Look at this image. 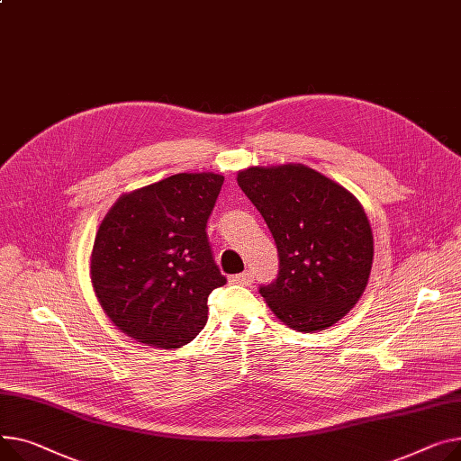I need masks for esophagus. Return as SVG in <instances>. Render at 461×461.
<instances>
[{"instance_id": "1", "label": "esophagus", "mask_w": 461, "mask_h": 461, "mask_svg": "<svg viewBox=\"0 0 461 461\" xmlns=\"http://www.w3.org/2000/svg\"><path fill=\"white\" fill-rule=\"evenodd\" d=\"M230 282L231 284H239V285H250L254 282V272L247 270V272H240L235 276H230Z\"/></svg>"}]
</instances>
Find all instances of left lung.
I'll return each instance as SVG.
<instances>
[{"mask_svg":"<svg viewBox=\"0 0 461 461\" xmlns=\"http://www.w3.org/2000/svg\"><path fill=\"white\" fill-rule=\"evenodd\" d=\"M237 183L278 249V278L259 287L270 312L305 333L341 321L369 284L375 258L373 230L357 198L302 163L249 167Z\"/></svg>","mask_w":461,"mask_h":461,"instance_id":"8db88e82","label":"left lung"}]
</instances>
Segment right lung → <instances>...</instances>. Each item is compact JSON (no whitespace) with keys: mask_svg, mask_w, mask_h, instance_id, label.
<instances>
[{"mask_svg":"<svg viewBox=\"0 0 461 461\" xmlns=\"http://www.w3.org/2000/svg\"><path fill=\"white\" fill-rule=\"evenodd\" d=\"M224 176L181 172L122 194L90 254V282L109 321L156 348L191 343L207 296L226 278L212 259L207 219Z\"/></svg>","mask_w":461,"mask_h":461,"instance_id":"add662e5","label":"right lung"}]
</instances>
